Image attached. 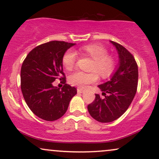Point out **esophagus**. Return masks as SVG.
Segmentation results:
<instances>
[{
    "instance_id": "obj_1",
    "label": "esophagus",
    "mask_w": 159,
    "mask_h": 159,
    "mask_svg": "<svg viewBox=\"0 0 159 159\" xmlns=\"http://www.w3.org/2000/svg\"><path fill=\"white\" fill-rule=\"evenodd\" d=\"M77 92H78V93H82V92H84V90L83 89H80V88H78Z\"/></svg>"
}]
</instances>
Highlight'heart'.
I'll list each match as a JSON object with an SVG mask.
<instances>
[{
	"instance_id": "obj_1",
	"label": "heart",
	"mask_w": 159,
	"mask_h": 159,
	"mask_svg": "<svg viewBox=\"0 0 159 159\" xmlns=\"http://www.w3.org/2000/svg\"><path fill=\"white\" fill-rule=\"evenodd\" d=\"M81 51L85 55L93 59L91 66L92 73L76 71L70 75L69 82L72 85L85 88L88 84H93L98 80V72L102 78H108L113 73L116 67V60L111 55H108L107 48L100 44L84 45ZM76 61V53L68 50L62 57V64L66 70L73 69ZM97 71V73L96 72Z\"/></svg>"
}]
</instances>
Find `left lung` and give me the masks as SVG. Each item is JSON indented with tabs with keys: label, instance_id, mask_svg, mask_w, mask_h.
I'll use <instances>...</instances> for the list:
<instances>
[{
	"label": "left lung",
	"instance_id": "left-lung-1",
	"mask_svg": "<svg viewBox=\"0 0 159 159\" xmlns=\"http://www.w3.org/2000/svg\"><path fill=\"white\" fill-rule=\"evenodd\" d=\"M110 42L119 55L118 66L109 81L98 85L104 97L95 94V99L87 107L90 115L100 122H111L120 117L133 101L137 89L139 74L135 59L123 46Z\"/></svg>",
	"mask_w": 159,
	"mask_h": 159
}]
</instances>
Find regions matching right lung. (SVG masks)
Wrapping results in <instances>:
<instances>
[{"mask_svg":"<svg viewBox=\"0 0 159 159\" xmlns=\"http://www.w3.org/2000/svg\"><path fill=\"white\" fill-rule=\"evenodd\" d=\"M63 41H51L34 48L21 67V91L25 103L39 118L54 121L67 111L70 101L77 94L74 86L66 84L62 57L75 45ZM56 79L62 80L61 90L54 87Z\"/></svg>","mask_w":159,"mask_h":159,"instance_id":"right-lung-1","label":"right lung"}]
</instances>
